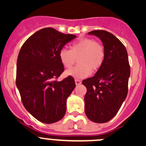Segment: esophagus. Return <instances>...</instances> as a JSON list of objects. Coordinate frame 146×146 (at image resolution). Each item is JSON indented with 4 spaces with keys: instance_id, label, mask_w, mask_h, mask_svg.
<instances>
[{
    "instance_id": "esophagus-1",
    "label": "esophagus",
    "mask_w": 146,
    "mask_h": 146,
    "mask_svg": "<svg viewBox=\"0 0 146 146\" xmlns=\"http://www.w3.org/2000/svg\"><path fill=\"white\" fill-rule=\"evenodd\" d=\"M75 82H76V85H80V84H81V80H78V79H76V80H75Z\"/></svg>"
}]
</instances>
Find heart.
Masks as SVG:
<instances>
[{
    "mask_svg": "<svg viewBox=\"0 0 146 146\" xmlns=\"http://www.w3.org/2000/svg\"><path fill=\"white\" fill-rule=\"evenodd\" d=\"M104 47L90 38H83L75 42L70 49L61 48L58 53L60 61L66 68L73 66L77 58L78 65L67 70L66 74L75 78H83L92 71L100 68L104 60Z\"/></svg>",
    "mask_w": 146,
    "mask_h": 146,
    "instance_id": "obj_1",
    "label": "heart"
}]
</instances>
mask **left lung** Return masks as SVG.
Segmentation results:
<instances>
[{
  "mask_svg": "<svg viewBox=\"0 0 146 146\" xmlns=\"http://www.w3.org/2000/svg\"><path fill=\"white\" fill-rule=\"evenodd\" d=\"M100 39L104 49L102 66L95 76L82 80L86 87L85 111L95 123H105L117 114L128 94L130 66L124 45L104 30L88 32Z\"/></svg>",
  "mask_w": 146,
  "mask_h": 146,
  "instance_id": "8db88e82",
  "label": "left lung"
}]
</instances>
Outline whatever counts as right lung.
<instances>
[{
  "mask_svg": "<svg viewBox=\"0 0 146 146\" xmlns=\"http://www.w3.org/2000/svg\"><path fill=\"white\" fill-rule=\"evenodd\" d=\"M76 37L44 28L29 36L20 48L16 85L27 111L42 123H55L66 114V100L76 83L71 76L55 80L64 71L58 53Z\"/></svg>",
  "mask_w": 146,
  "mask_h": 146,
  "instance_id": "add662e5",
  "label": "right lung"
}]
</instances>
